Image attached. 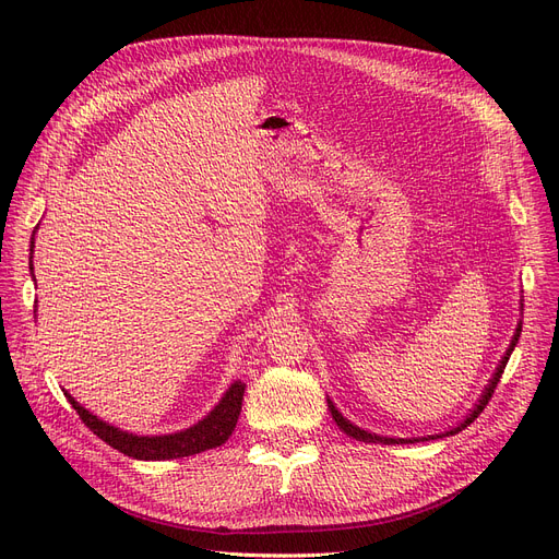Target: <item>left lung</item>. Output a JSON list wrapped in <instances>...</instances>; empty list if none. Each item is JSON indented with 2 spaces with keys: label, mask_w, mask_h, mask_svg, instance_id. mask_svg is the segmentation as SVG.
<instances>
[{
  "label": "left lung",
  "mask_w": 559,
  "mask_h": 559,
  "mask_svg": "<svg viewBox=\"0 0 559 559\" xmlns=\"http://www.w3.org/2000/svg\"><path fill=\"white\" fill-rule=\"evenodd\" d=\"M521 310H523V304H521ZM519 337H521V321L516 324V331H514V335H512V340H510V346H508V350H506V356L501 358V362H498L496 371L491 373L489 383L485 385V390H483L480 399L476 401V405H474L472 409H468V415H466L457 426H453V428H449V430H444V432L424 435V437H383V435H376V432H369V430H365V428H358L356 424H350V421L340 413V409L335 407V403H333L331 399H329V409H331V415H333L335 424L340 426V430H344L348 437L358 439V442H367V444H417V442H428V439H442V437H449V435H457V432L464 430L468 424H474V421L478 419V415L485 409V405L489 403V399H491V394H493V390H496V385H498V380H501V376H503V369H506V365H508V360H510V356H512V350H514Z\"/></svg>",
  "instance_id": "left-lung-1"
}]
</instances>
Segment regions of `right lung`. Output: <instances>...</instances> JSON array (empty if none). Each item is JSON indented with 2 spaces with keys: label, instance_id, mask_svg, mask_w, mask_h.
Listing matches in <instances>:
<instances>
[{
  "label": "right lung",
  "instance_id": "1",
  "mask_svg": "<svg viewBox=\"0 0 559 559\" xmlns=\"http://www.w3.org/2000/svg\"><path fill=\"white\" fill-rule=\"evenodd\" d=\"M38 230V226H36ZM36 230L32 235V258H34V238ZM34 278V260L28 264ZM36 281V278H34ZM66 392V390H63ZM68 401L76 409V415L81 421L91 428L99 439L120 453L135 457V460H176V457H188L197 455L209 449H217L226 444V439L235 430V424H238L240 409H242V399H245V383L242 380H233L230 388L224 392L219 403L211 409L209 415L192 424L190 428L167 432V435H135L129 430L117 428L97 415H93L91 409H85L70 392H66Z\"/></svg>",
  "mask_w": 559,
  "mask_h": 559
}]
</instances>
